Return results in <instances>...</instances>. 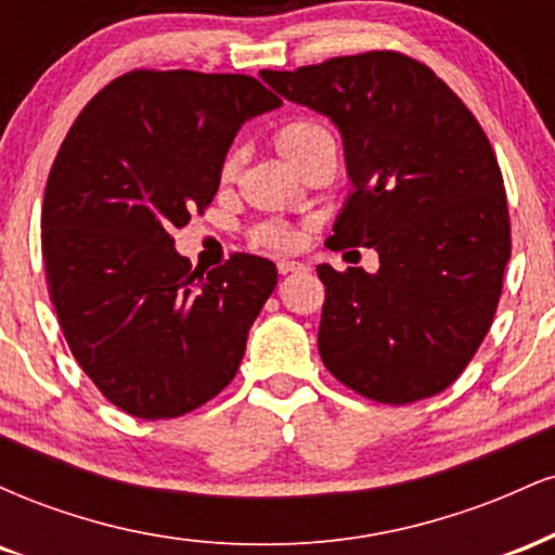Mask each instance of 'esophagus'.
<instances>
[{"label": "esophagus", "mask_w": 555, "mask_h": 555, "mask_svg": "<svg viewBox=\"0 0 555 555\" xmlns=\"http://www.w3.org/2000/svg\"><path fill=\"white\" fill-rule=\"evenodd\" d=\"M305 266L297 263V260H279V273H295V271H302Z\"/></svg>", "instance_id": "obj_1"}]
</instances>
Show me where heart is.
I'll use <instances>...</instances> for the list:
<instances>
[{"mask_svg":"<svg viewBox=\"0 0 555 555\" xmlns=\"http://www.w3.org/2000/svg\"><path fill=\"white\" fill-rule=\"evenodd\" d=\"M326 140H331L328 130L323 125L313 122V119H292V122H284L273 132V145H276L279 154L295 169L305 156L313 154V149L326 143ZM234 171H237V156H229L224 164V180L234 177ZM256 240L271 247H289L295 242V234L284 224H263L256 232Z\"/></svg>","mask_w":555,"mask_h":555,"instance_id":"1","label":"heart"}]
</instances>
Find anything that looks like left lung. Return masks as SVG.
Instances as JSON below:
<instances>
[{
    "label": "left lung",
    "instance_id": "8db88e82",
    "mask_svg": "<svg viewBox=\"0 0 555 555\" xmlns=\"http://www.w3.org/2000/svg\"><path fill=\"white\" fill-rule=\"evenodd\" d=\"M260 78L341 135L352 193L326 245L378 253L375 273L318 266L323 365L384 404L441 393L486 339L512 256L486 132L430 67L397 52L260 69Z\"/></svg>",
    "mask_w": 555,
    "mask_h": 555
}]
</instances>
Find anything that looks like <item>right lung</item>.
I'll return each mask as SVG.
<instances>
[{"label": "right lung", "mask_w": 555, "mask_h": 555, "mask_svg": "<svg viewBox=\"0 0 555 555\" xmlns=\"http://www.w3.org/2000/svg\"><path fill=\"white\" fill-rule=\"evenodd\" d=\"M279 106L250 75L135 69L69 127L43 195L47 284L75 360L127 415H188L237 375L276 266L234 253L193 271L171 234L214 201L240 127Z\"/></svg>", "instance_id": "1"}]
</instances>
